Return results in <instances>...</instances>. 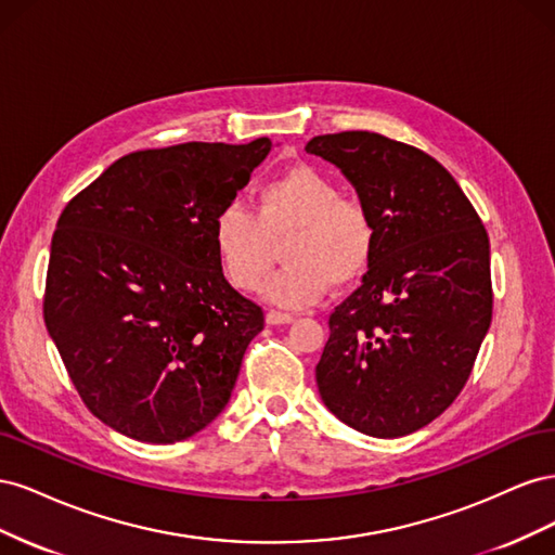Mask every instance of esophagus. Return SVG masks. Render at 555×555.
I'll return each instance as SVG.
<instances>
[{"label":"esophagus","mask_w":555,"mask_h":555,"mask_svg":"<svg viewBox=\"0 0 555 555\" xmlns=\"http://www.w3.org/2000/svg\"><path fill=\"white\" fill-rule=\"evenodd\" d=\"M294 319H296L294 314L280 312V310H268V314H266V322L273 324V326H278V324H292Z\"/></svg>","instance_id":"34e87169"}]
</instances>
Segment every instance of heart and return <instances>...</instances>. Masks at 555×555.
Returning <instances> with one entry per match:
<instances>
[{
    "instance_id": "1",
    "label": "heart",
    "mask_w": 555,
    "mask_h": 555,
    "mask_svg": "<svg viewBox=\"0 0 555 555\" xmlns=\"http://www.w3.org/2000/svg\"><path fill=\"white\" fill-rule=\"evenodd\" d=\"M287 266L268 282L266 296L282 308H306L328 289L357 282L375 249L373 215L359 198L340 196L338 182L308 164L266 180L255 215L227 204L210 224L212 251L233 289L259 292L273 266L271 241Z\"/></svg>"
}]
</instances>
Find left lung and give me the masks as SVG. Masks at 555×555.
<instances>
[{
	"instance_id": "1",
	"label": "left lung",
	"mask_w": 555,
	"mask_h": 555,
	"mask_svg": "<svg viewBox=\"0 0 555 555\" xmlns=\"http://www.w3.org/2000/svg\"><path fill=\"white\" fill-rule=\"evenodd\" d=\"M375 222L363 284L328 317L324 405L359 433L402 438L438 418L473 373L493 314L491 249L444 166L373 131L314 137Z\"/></svg>"
}]
</instances>
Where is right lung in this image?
I'll use <instances>...</instances> for the list:
<instances>
[{"label":"right lung","mask_w":555,"mask_h":555,"mask_svg":"<svg viewBox=\"0 0 555 555\" xmlns=\"http://www.w3.org/2000/svg\"><path fill=\"white\" fill-rule=\"evenodd\" d=\"M271 145L139 150L60 215L46 328L86 408L131 440H188L227 408L263 312L227 282L210 224Z\"/></svg>","instance_id":"1"}]
</instances>
